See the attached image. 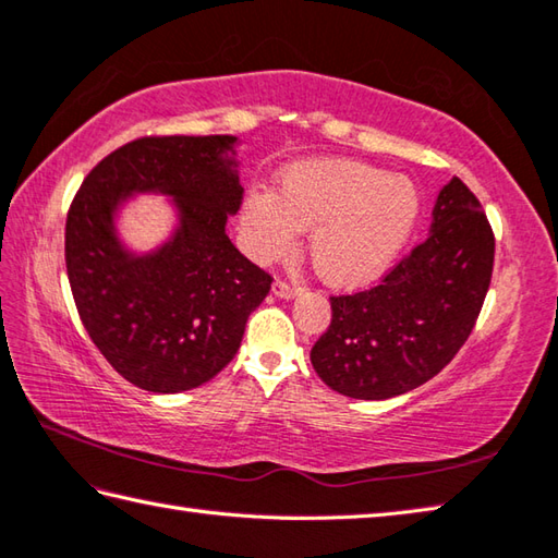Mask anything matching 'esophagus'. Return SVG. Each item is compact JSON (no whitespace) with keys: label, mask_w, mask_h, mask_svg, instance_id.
Segmentation results:
<instances>
[{"label":"esophagus","mask_w":558,"mask_h":558,"mask_svg":"<svg viewBox=\"0 0 558 558\" xmlns=\"http://www.w3.org/2000/svg\"><path fill=\"white\" fill-rule=\"evenodd\" d=\"M272 294H276L278 300H294L300 294V286H290V282L278 280L276 286H272Z\"/></svg>","instance_id":"obj_1"}]
</instances>
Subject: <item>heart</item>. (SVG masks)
I'll use <instances>...</instances> for the list:
<instances>
[{
    "label": "heart",
    "instance_id": "obj_1",
    "mask_svg": "<svg viewBox=\"0 0 558 558\" xmlns=\"http://www.w3.org/2000/svg\"><path fill=\"white\" fill-rule=\"evenodd\" d=\"M418 220V193L397 173L351 159L298 161L280 173L278 191H251L239 239L256 264L286 258L307 232V256L336 290L369 286L385 272Z\"/></svg>",
    "mask_w": 558,
    "mask_h": 558
}]
</instances>
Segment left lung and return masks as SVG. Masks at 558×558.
Masks as SVG:
<instances>
[{
  "mask_svg": "<svg viewBox=\"0 0 558 558\" xmlns=\"http://www.w3.org/2000/svg\"><path fill=\"white\" fill-rule=\"evenodd\" d=\"M494 248L482 203L452 177L435 198L428 239L373 290L331 298V326L310 353L316 375L365 401L425 385L472 333Z\"/></svg>",
  "mask_w": 558,
  "mask_h": 558,
  "instance_id": "8db88e82",
  "label": "left lung"
}]
</instances>
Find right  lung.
<instances>
[{"instance_id":"add662e5","label":"right lung","mask_w":558,"mask_h":558,"mask_svg":"<svg viewBox=\"0 0 558 558\" xmlns=\"http://www.w3.org/2000/svg\"><path fill=\"white\" fill-rule=\"evenodd\" d=\"M234 135L142 137L84 179L64 229L76 310L98 351L155 395L205 385L234 357L270 278L229 242L242 203ZM140 194L163 197L170 232L149 250L119 232Z\"/></svg>"}]
</instances>
